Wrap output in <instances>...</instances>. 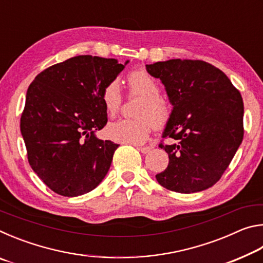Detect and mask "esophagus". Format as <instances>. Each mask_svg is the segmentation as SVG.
<instances>
[{"label":"esophagus","instance_id":"1","mask_svg":"<svg viewBox=\"0 0 263 263\" xmlns=\"http://www.w3.org/2000/svg\"><path fill=\"white\" fill-rule=\"evenodd\" d=\"M138 149L140 151L141 153H144V154H147L151 149H152V147H151V146H142V147H138Z\"/></svg>","mask_w":263,"mask_h":263}]
</instances>
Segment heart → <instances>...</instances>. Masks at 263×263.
<instances>
[{"label":"heart","mask_w":263,"mask_h":263,"mask_svg":"<svg viewBox=\"0 0 263 263\" xmlns=\"http://www.w3.org/2000/svg\"><path fill=\"white\" fill-rule=\"evenodd\" d=\"M128 92L141 97L133 119H121L109 124L106 133L116 141L142 144L147 139L153 127H163L171 119L172 109L168 102L160 96L161 88L152 75L144 69L135 70L127 77ZM106 112L114 116L121 110L123 96L118 81L109 82L102 91Z\"/></svg>","instance_id":"obj_1"}]
</instances>
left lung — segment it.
<instances>
[{
	"label": "left lung",
	"instance_id": "1",
	"mask_svg": "<svg viewBox=\"0 0 263 263\" xmlns=\"http://www.w3.org/2000/svg\"><path fill=\"white\" fill-rule=\"evenodd\" d=\"M166 87L173 104L159 145L168 153V167L155 175L163 188L181 194L216 184L243 138V102L230 79L209 62L172 59L146 65Z\"/></svg>",
	"mask_w": 263,
	"mask_h": 263
}]
</instances>
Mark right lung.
I'll list each match as a JSON object with an SVG mask.
<instances>
[{"mask_svg": "<svg viewBox=\"0 0 263 263\" xmlns=\"http://www.w3.org/2000/svg\"><path fill=\"white\" fill-rule=\"evenodd\" d=\"M125 65L78 55L44 69L29 86L21 132L31 168L55 194H87L108 173L119 145L95 131L108 122L103 88Z\"/></svg>", "mask_w": 263, "mask_h": 263, "instance_id": "1", "label": "right lung"}]
</instances>
